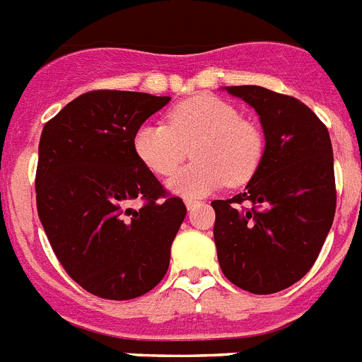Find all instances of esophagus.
I'll return each mask as SVG.
<instances>
[{"instance_id": "34e87169", "label": "esophagus", "mask_w": 362, "mask_h": 362, "mask_svg": "<svg viewBox=\"0 0 362 362\" xmlns=\"http://www.w3.org/2000/svg\"><path fill=\"white\" fill-rule=\"evenodd\" d=\"M197 204H198V200H194V198H185V207H187L189 211L193 209V207H194V205H197Z\"/></svg>"}]
</instances>
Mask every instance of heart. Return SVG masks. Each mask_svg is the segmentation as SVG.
<instances>
[{"mask_svg": "<svg viewBox=\"0 0 362 362\" xmlns=\"http://www.w3.org/2000/svg\"><path fill=\"white\" fill-rule=\"evenodd\" d=\"M194 160L168 182L184 197H202L223 184L249 182L262 164L265 141L252 122L213 95H197L175 104L168 124H142L133 136L139 160L158 177H169L189 155Z\"/></svg>", "mask_w": 362, "mask_h": 362, "instance_id": "1", "label": "heart"}]
</instances>
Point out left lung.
Masks as SVG:
<instances>
[{
    "label": "left lung",
    "instance_id": "8db88e82",
    "mask_svg": "<svg viewBox=\"0 0 362 362\" xmlns=\"http://www.w3.org/2000/svg\"><path fill=\"white\" fill-rule=\"evenodd\" d=\"M226 90L256 110L265 151L243 193L211 202L218 262L243 291L274 294L312 269L334 221L330 135L296 97L262 86Z\"/></svg>",
    "mask_w": 362,
    "mask_h": 362
}]
</instances>
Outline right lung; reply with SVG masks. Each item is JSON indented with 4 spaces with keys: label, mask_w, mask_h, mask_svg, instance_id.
<instances>
[{
    "label": "right lung",
    "mask_w": 362,
    "mask_h": 362,
    "mask_svg": "<svg viewBox=\"0 0 362 362\" xmlns=\"http://www.w3.org/2000/svg\"><path fill=\"white\" fill-rule=\"evenodd\" d=\"M168 103L93 90L68 103L41 133L39 220L68 276L103 299L139 298L160 283L187 213L133 149L136 129ZM136 199L141 205L132 208Z\"/></svg>",
    "instance_id": "right-lung-1"
}]
</instances>
